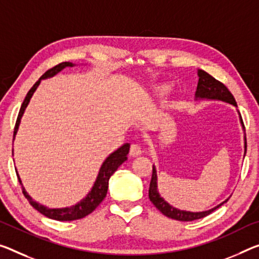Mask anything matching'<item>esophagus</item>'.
I'll use <instances>...</instances> for the list:
<instances>
[{"label": "esophagus", "instance_id": "esophagus-1", "mask_svg": "<svg viewBox=\"0 0 259 259\" xmlns=\"http://www.w3.org/2000/svg\"><path fill=\"white\" fill-rule=\"evenodd\" d=\"M142 154V147L138 144H133L130 146V155L131 157L136 158Z\"/></svg>", "mask_w": 259, "mask_h": 259}]
</instances>
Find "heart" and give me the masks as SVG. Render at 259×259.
<instances>
[{
  "label": "heart",
  "mask_w": 259,
  "mask_h": 259,
  "mask_svg": "<svg viewBox=\"0 0 259 259\" xmlns=\"http://www.w3.org/2000/svg\"><path fill=\"white\" fill-rule=\"evenodd\" d=\"M170 90H171L170 84L162 83V84H160V85L157 86V88H155L154 96H155V98H158V99H161V98L167 96V94L170 92Z\"/></svg>",
  "instance_id": "1"
}]
</instances>
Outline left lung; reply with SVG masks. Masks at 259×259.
Instances as JSON below:
<instances>
[{"label": "left lung", "mask_w": 259, "mask_h": 259, "mask_svg": "<svg viewBox=\"0 0 259 259\" xmlns=\"http://www.w3.org/2000/svg\"><path fill=\"white\" fill-rule=\"evenodd\" d=\"M198 84H197V90L195 93L196 100H218V101H224L226 104L233 105L237 107L236 101L234 99L233 94L229 92V90L226 88V86L220 83L219 80H217L215 78H213L211 75H208L207 72H205L202 69H198ZM239 113V110H237ZM240 115V113H239ZM240 122L242 128L244 130L243 121H242V117L240 115ZM247 152V138L244 137V154ZM149 197L150 200L158 210L162 213L163 215L168 217L170 219H175L179 221H192L197 220L200 218H204L212 213L217 208H219L221 205H224L227 202L228 198L224 200L223 203L217 205L213 208L202 212H191V211H184L180 210V208H176L171 206L169 203H167L165 199L160 196L158 191V176H157V169H155V166H153V170H152V179L150 183V189H149Z\"/></svg>", "instance_id": "obj_1"}]
</instances>
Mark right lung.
Returning <instances> with one entry per match:
<instances>
[{"mask_svg":"<svg viewBox=\"0 0 259 259\" xmlns=\"http://www.w3.org/2000/svg\"><path fill=\"white\" fill-rule=\"evenodd\" d=\"M73 65L75 64L71 62H62V63L57 64L54 68L49 69L48 71L45 72L44 75L39 78V80L36 81L33 86H32V89L27 92L25 99H24V101H23L22 107H20L17 121H16V126H15V131H14V139L16 137V134H17V131H18L20 120H22L24 112H25L27 105L30 104L31 98H32V96H33V93L35 92L36 88H38L39 84L41 83V80L46 79V78L54 77L56 73L62 71L64 68L73 67ZM129 149H130V144L129 143H125V144L122 145L120 149H117L116 151H114L113 153H110L108 157L106 158L105 161L102 162V165L99 169V173H98V176H97V180L93 184L91 191H90L89 194L86 195L85 198L81 199L80 202H78L77 204L72 205V206H69V207L49 208L47 206H45V205H42V204L35 202V200H33V198H32V197L26 192L25 188H24L23 183H22V180H20V178H19V174L17 173V170H16V173H17L20 186H22L24 196L26 197L28 203H30L36 211H39L41 214H44L45 217H47V218H49V219H54V220H59V221H72V220L81 219V218H84V217L89 215L90 213H92L94 210H96V208L98 207V205H99L102 200H104L106 195H107L108 182H109L110 176H112L115 171H116L117 168L120 167L126 159H128L126 155H128V153H129Z\"/></svg>","mask_w":259,"mask_h":259,"instance_id":"add662e5","label":"right lung"}]
</instances>
